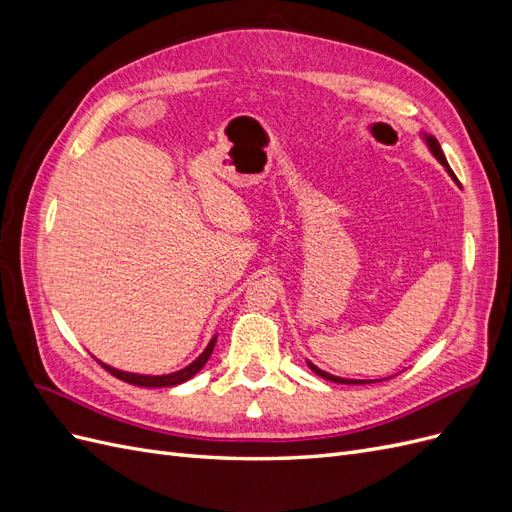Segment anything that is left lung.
Listing matches in <instances>:
<instances>
[{"label": "left lung", "mask_w": 512, "mask_h": 512, "mask_svg": "<svg viewBox=\"0 0 512 512\" xmlns=\"http://www.w3.org/2000/svg\"><path fill=\"white\" fill-rule=\"evenodd\" d=\"M423 141L427 143V147H429V151L433 153V158H436L444 168H446V173L453 177V181L459 185L461 188V183L457 181V177H455V173L451 170V166H448V162H446V158H444V151H442V147H440V143H438V138L436 136H431V134H425L423 132ZM307 365H309V369L314 371V374H318L320 378H324V380H331V382H339V384H371V382H380V380H348V378H339V376H333V374H327V371H322L320 367H316L314 363H309L307 361Z\"/></svg>", "instance_id": "obj_1"}]
</instances>
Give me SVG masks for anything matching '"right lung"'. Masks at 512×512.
Masks as SVG:
<instances>
[{"mask_svg":"<svg viewBox=\"0 0 512 512\" xmlns=\"http://www.w3.org/2000/svg\"><path fill=\"white\" fill-rule=\"evenodd\" d=\"M215 339H218V335L211 337L209 346L203 350V354L198 356L196 361H192L188 367H183L179 371H173V374H166V376H143V374H130V371H121V369H115L111 365H106L100 361V365L108 371V374H113L115 378L123 380V382H130L134 386H149V389H162V386H175V384H181L185 380H190L192 376H196L200 369L205 367V363L209 361V356L215 348Z\"/></svg>","mask_w":512,"mask_h":512,"instance_id":"right-lung-1","label":"right lung"}]
</instances>
